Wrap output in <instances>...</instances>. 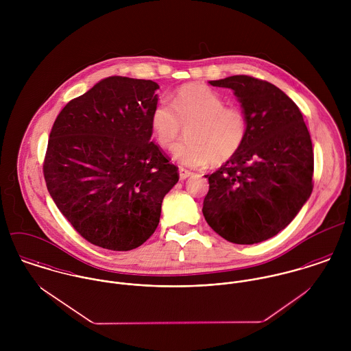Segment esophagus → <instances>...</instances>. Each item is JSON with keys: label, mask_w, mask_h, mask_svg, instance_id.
I'll list each match as a JSON object with an SVG mask.
<instances>
[{"label": "esophagus", "mask_w": 351, "mask_h": 351, "mask_svg": "<svg viewBox=\"0 0 351 351\" xmlns=\"http://www.w3.org/2000/svg\"><path fill=\"white\" fill-rule=\"evenodd\" d=\"M178 173H180V180H181V181L189 178V177L193 174L192 171H189V170H186V169H182V167L178 170Z\"/></svg>", "instance_id": "34e87169"}]
</instances>
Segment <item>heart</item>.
I'll return each instance as SVG.
<instances>
[{
	"instance_id": "obj_1",
	"label": "heart",
	"mask_w": 351,
	"mask_h": 351,
	"mask_svg": "<svg viewBox=\"0 0 351 351\" xmlns=\"http://www.w3.org/2000/svg\"><path fill=\"white\" fill-rule=\"evenodd\" d=\"M156 143L171 150L182 127H188L184 143L173 151V158L185 167L206 163L220 166L232 159L247 136V117L238 106H226L223 97L202 84H186L171 99L156 102L150 116Z\"/></svg>"
}]
</instances>
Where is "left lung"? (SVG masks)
Here are the masks:
<instances>
[{
  "instance_id": "obj_1",
  "label": "left lung",
  "mask_w": 351,
  "mask_h": 351,
  "mask_svg": "<svg viewBox=\"0 0 351 351\" xmlns=\"http://www.w3.org/2000/svg\"><path fill=\"white\" fill-rule=\"evenodd\" d=\"M209 84L234 90L249 128L241 151L205 176L202 213L226 241L259 243L282 231L312 193L311 136L299 106L273 84L249 75Z\"/></svg>"
}]
</instances>
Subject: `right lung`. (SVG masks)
<instances>
[{"instance_id": "add662e5", "label": "right lung", "mask_w": 351, "mask_h": 351, "mask_svg": "<svg viewBox=\"0 0 351 351\" xmlns=\"http://www.w3.org/2000/svg\"><path fill=\"white\" fill-rule=\"evenodd\" d=\"M159 85L108 77L58 114L43 165L53 202L92 245L128 251L158 227L178 167L150 142Z\"/></svg>"}]
</instances>
